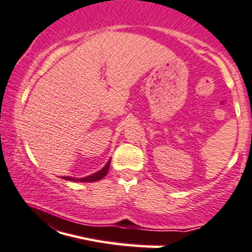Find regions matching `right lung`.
<instances>
[{
    "label": "right lung",
    "instance_id": "add662e5",
    "mask_svg": "<svg viewBox=\"0 0 252 252\" xmlns=\"http://www.w3.org/2000/svg\"><path fill=\"white\" fill-rule=\"evenodd\" d=\"M109 166H110V160H109V161L107 162V165H105L102 170H99L98 172L93 173V175L87 176V177L74 178V177H68V176H65V177H63V178L64 180H68V181H74V182H95V181L102 180V178H104L105 176H107V173L109 171Z\"/></svg>",
    "mask_w": 252,
    "mask_h": 252
}]
</instances>
